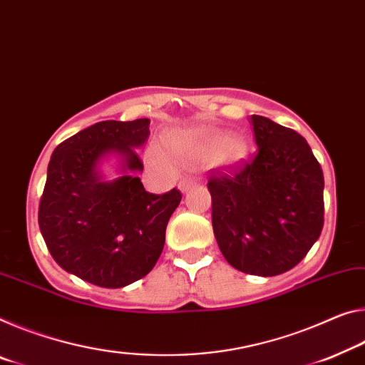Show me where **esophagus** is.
<instances>
[{
  "mask_svg": "<svg viewBox=\"0 0 365 365\" xmlns=\"http://www.w3.org/2000/svg\"><path fill=\"white\" fill-rule=\"evenodd\" d=\"M195 185V180L193 178H187V180H182L180 183H178V188H180L182 193H187L190 188H192Z\"/></svg>",
  "mask_w": 365,
  "mask_h": 365,
  "instance_id": "1",
  "label": "esophagus"
}]
</instances>
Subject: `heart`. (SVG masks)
I'll return each mask as SVG.
<instances>
[{
    "label": "heart",
    "mask_w": 365,
    "mask_h": 365,
    "mask_svg": "<svg viewBox=\"0 0 365 365\" xmlns=\"http://www.w3.org/2000/svg\"><path fill=\"white\" fill-rule=\"evenodd\" d=\"M172 153L178 159L192 164L212 162L222 169H232L247 159L248 146L240 136H227L221 130H187L173 133L169 140ZM153 164L170 169L172 162L160 148H153L149 153Z\"/></svg>",
    "instance_id": "obj_1"
}]
</instances>
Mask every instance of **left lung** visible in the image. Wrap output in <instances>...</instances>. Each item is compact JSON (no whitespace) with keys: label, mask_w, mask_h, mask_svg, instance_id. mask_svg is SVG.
<instances>
[{"label":"left lung","mask_w":365,"mask_h":365,"mask_svg":"<svg viewBox=\"0 0 365 365\" xmlns=\"http://www.w3.org/2000/svg\"><path fill=\"white\" fill-rule=\"evenodd\" d=\"M255 158L214 170L207 188L224 258L247 274L276 276L307 255L323 229V172L302 136L252 115Z\"/></svg>","instance_id":"left-lung-1"}]
</instances>
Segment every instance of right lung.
Segmentation results:
<instances>
[{"mask_svg": "<svg viewBox=\"0 0 365 365\" xmlns=\"http://www.w3.org/2000/svg\"><path fill=\"white\" fill-rule=\"evenodd\" d=\"M148 118L99 121L51 154L38 206V225L55 262L101 287H125L154 268L165 227L180 205L177 188L144 190L136 149L149 138ZM108 153L122 159L124 175L103 181L98 164Z\"/></svg>", "mask_w": 365, "mask_h": 365, "instance_id": "1", "label": "right lung"}]
</instances>
